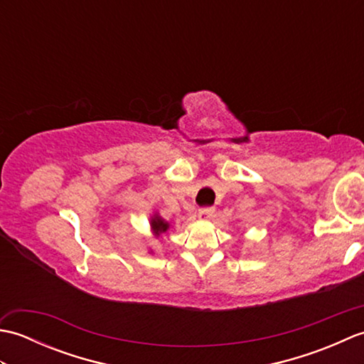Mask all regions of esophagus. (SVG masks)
Masks as SVG:
<instances>
[{
    "mask_svg": "<svg viewBox=\"0 0 364 364\" xmlns=\"http://www.w3.org/2000/svg\"><path fill=\"white\" fill-rule=\"evenodd\" d=\"M214 214V208H202V210L198 211V219L202 220H210Z\"/></svg>",
    "mask_w": 364,
    "mask_h": 364,
    "instance_id": "esophagus-1",
    "label": "esophagus"
}]
</instances>
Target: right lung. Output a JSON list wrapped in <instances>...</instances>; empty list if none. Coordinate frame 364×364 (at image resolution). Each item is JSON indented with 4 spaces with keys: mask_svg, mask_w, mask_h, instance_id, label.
<instances>
[{
    "mask_svg": "<svg viewBox=\"0 0 364 364\" xmlns=\"http://www.w3.org/2000/svg\"><path fill=\"white\" fill-rule=\"evenodd\" d=\"M172 227L170 223L162 219L159 213H153V215H150V228H151V233H153V237H159L166 233V231ZM150 253H153V250H150Z\"/></svg>",
    "mask_w": 364,
    "mask_h": 364,
    "instance_id": "right-lung-1",
    "label": "right lung"
}]
</instances>
